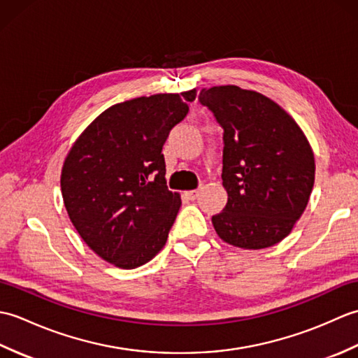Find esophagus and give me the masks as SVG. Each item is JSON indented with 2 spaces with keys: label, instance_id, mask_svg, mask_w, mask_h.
I'll return each mask as SVG.
<instances>
[{
  "label": "esophagus",
  "instance_id": "obj_1",
  "mask_svg": "<svg viewBox=\"0 0 358 358\" xmlns=\"http://www.w3.org/2000/svg\"><path fill=\"white\" fill-rule=\"evenodd\" d=\"M185 195H186V199H187V200L195 201V200L199 199V196H200V189H195V191H186V192H185Z\"/></svg>",
  "mask_w": 358,
  "mask_h": 358
}]
</instances>
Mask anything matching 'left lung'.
<instances>
[{
	"mask_svg": "<svg viewBox=\"0 0 358 358\" xmlns=\"http://www.w3.org/2000/svg\"><path fill=\"white\" fill-rule=\"evenodd\" d=\"M199 100L223 127L227 203L212 217L218 237L241 249H264L291 234L305 212L315 159L305 132L271 98L238 86L201 89Z\"/></svg>",
	"mask_w": 358,
	"mask_h": 358,
	"instance_id": "left-lung-1",
	"label": "left lung"
}]
</instances>
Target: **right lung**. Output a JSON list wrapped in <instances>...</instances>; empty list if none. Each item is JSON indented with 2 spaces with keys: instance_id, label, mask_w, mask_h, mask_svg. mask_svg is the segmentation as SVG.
<instances>
[{
  "instance_id": "1",
  "label": "right lung",
  "mask_w": 358,
  "mask_h": 358,
  "mask_svg": "<svg viewBox=\"0 0 358 358\" xmlns=\"http://www.w3.org/2000/svg\"><path fill=\"white\" fill-rule=\"evenodd\" d=\"M196 90L110 106L67 152L62 194L75 229L121 269L150 262L166 245L181 199L166 186L163 144Z\"/></svg>"
}]
</instances>
